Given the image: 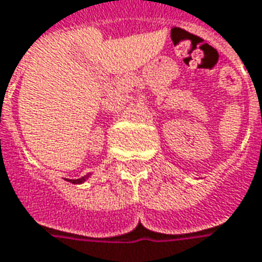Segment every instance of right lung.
Returning a JSON list of instances; mask_svg holds the SVG:
<instances>
[{
    "instance_id": "obj_1",
    "label": "right lung",
    "mask_w": 262,
    "mask_h": 262,
    "mask_svg": "<svg viewBox=\"0 0 262 262\" xmlns=\"http://www.w3.org/2000/svg\"><path fill=\"white\" fill-rule=\"evenodd\" d=\"M91 176V174H88V176H84L81 177V178H78V180H67L69 182H73V184H82L84 181H86L88 180V177Z\"/></svg>"
}]
</instances>
